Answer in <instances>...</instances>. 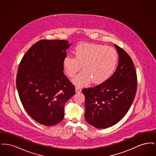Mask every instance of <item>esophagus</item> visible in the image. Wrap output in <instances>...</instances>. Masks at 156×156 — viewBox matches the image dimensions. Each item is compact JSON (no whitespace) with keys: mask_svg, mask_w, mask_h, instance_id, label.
<instances>
[{"mask_svg":"<svg viewBox=\"0 0 156 156\" xmlns=\"http://www.w3.org/2000/svg\"><path fill=\"white\" fill-rule=\"evenodd\" d=\"M82 89L79 87H75V92L76 93H80L81 92Z\"/></svg>","mask_w":156,"mask_h":156,"instance_id":"esophagus-1","label":"esophagus"}]
</instances>
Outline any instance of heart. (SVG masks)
<instances>
[{"instance_id": "b5f03b06", "label": "heart", "mask_w": 156, "mask_h": 156, "mask_svg": "<svg viewBox=\"0 0 156 156\" xmlns=\"http://www.w3.org/2000/svg\"><path fill=\"white\" fill-rule=\"evenodd\" d=\"M74 57L66 56L62 66L70 78L82 68L83 71L73 80L78 87L86 86L91 81L101 84L109 80L115 73L118 63L117 51L111 47L99 44L82 43L74 50Z\"/></svg>"}]
</instances>
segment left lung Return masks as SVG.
<instances>
[{"label":"left lung","instance_id":"1","mask_svg":"<svg viewBox=\"0 0 156 156\" xmlns=\"http://www.w3.org/2000/svg\"><path fill=\"white\" fill-rule=\"evenodd\" d=\"M117 68L111 77L95 87L82 89L85 97L86 121L98 129L115 125L129 111L137 88V75L128 54L118 45Z\"/></svg>","mask_w":156,"mask_h":156}]
</instances>
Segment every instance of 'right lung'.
Listing matches in <instances>:
<instances>
[{
  "instance_id": "obj_1",
  "label": "right lung",
  "mask_w": 156,
  "mask_h": 156,
  "mask_svg": "<svg viewBox=\"0 0 156 156\" xmlns=\"http://www.w3.org/2000/svg\"><path fill=\"white\" fill-rule=\"evenodd\" d=\"M71 45L67 40L39 41L25 54L19 66L16 87L23 106L33 119L44 126L62 120L64 105L75 94L62 66Z\"/></svg>"
}]
</instances>
